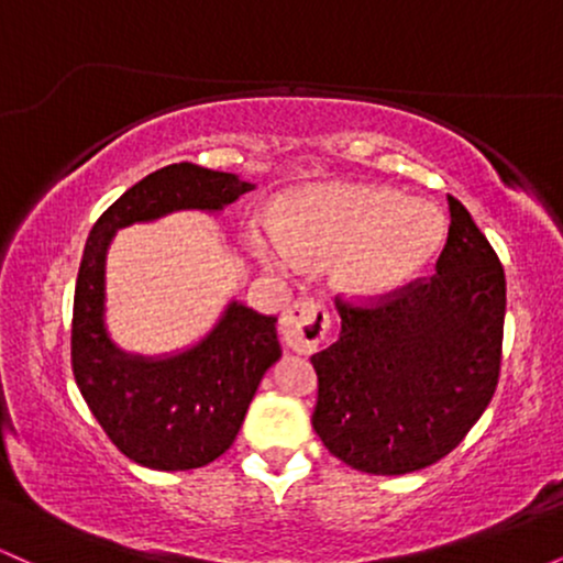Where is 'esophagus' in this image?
Segmentation results:
<instances>
[{
    "label": "esophagus",
    "instance_id": "1",
    "mask_svg": "<svg viewBox=\"0 0 563 563\" xmlns=\"http://www.w3.org/2000/svg\"><path fill=\"white\" fill-rule=\"evenodd\" d=\"M331 331V318L318 301H296L283 312L280 333L296 354L314 352Z\"/></svg>",
    "mask_w": 563,
    "mask_h": 563
}]
</instances>
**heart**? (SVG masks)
<instances>
[{
	"mask_svg": "<svg viewBox=\"0 0 563 563\" xmlns=\"http://www.w3.org/2000/svg\"><path fill=\"white\" fill-rule=\"evenodd\" d=\"M448 241L437 203L386 185L322 183L290 192L277 232H251L254 256L288 275L299 262H331L333 286L354 301H378L418 280Z\"/></svg>",
	"mask_w": 563,
	"mask_h": 563,
	"instance_id": "1",
	"label": "heart"
}]
</instances>
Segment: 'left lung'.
Listing matches in <instances>:
<instances>
[{
    "instance_id": "left-lung-1",
    "label": "left lung",
    "mask_w": 563,
    "mask_h": 563,
    "mask_svg": "<svg viewBox=\"0 0 563 563\" xmlns=\"http://www.w3.org/2000/svg\"><path fill=\"white\" fill-rule=\"evenodd\" d=\"M431 280L373 309L335 301L341 333L312 354V429L331 455L378 476L421 471L461 444L500 371L506 275L461 200Z\"/></svg>"
}]
</instances>
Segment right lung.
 I'll return each instance as SVG.
<instances>
[{
	"label": "right lung",
	"instance_id": "obj_1",
	"mask_svg": "<svg viewBox=\"0 0 563 563\" xmlns=\"http://www.w3.org/2000/svg\"><path fill=\"white\" fill-rule=\"evenodd\" d=\"M254 183L238 174L172 164L129 187L95 222L74 296L70 360L84 402L129 461L190 471L217 461L241 431L264 373L280 360L277 318L224 303L214 325L166 354L126 352L108 331L106 264L115 232L177 211L222 214Z\"/></svg>",
	"mask_w": 563,
	"mask_h": 563
}]
</instances>
